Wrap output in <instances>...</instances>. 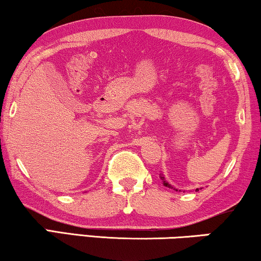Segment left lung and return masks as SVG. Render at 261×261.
<instances>
[{"label": "left lung", "mask_w": 261, "mask_h": 261, "mask_svg": "<svg viewBox=\"0 0 261 261\" xmlns=\"http://www.w3.org/2000/svg\"><path fill=\"white\" fill-rule=\"evenodd\" d=\"M160 178H162V180H163V184H164V185H165V187H167V188H170V189H173V190H176V191H178V189H176V188H173V187H172V185H171V184H169V183H167V181L165 180V178H164L163 176H160ZM196 191H198V189H196Z\"/></svg>", "instance_id": "left-lung-1"}]
</instances>
